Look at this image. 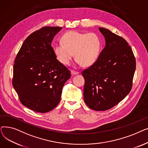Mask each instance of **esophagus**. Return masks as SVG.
<instances>
[{
  "label": "esophagus",
  "mask_w": 148,
  "mask_h": 148,
  "mask_svg": "<svg viewBox=\"0 0 148 148\" xmlns=\"http://www.w3.org/2000/svg\"><path fill=\"white\" fill-rule=\"evenodd\" d=\"M71 74H72L73 75H77V74H79V72L74 71H73V70H71Z\"/></svg>",
  "instance_id": "esophagus-1"
}]
</instances>
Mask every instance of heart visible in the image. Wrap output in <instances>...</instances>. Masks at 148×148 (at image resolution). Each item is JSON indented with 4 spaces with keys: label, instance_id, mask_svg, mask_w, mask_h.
Listing matches in <instances>:
<instances>
[{
    "label": "heart",
    "instance_id": "heart-1",
    "mask_svg": "<svg viewBox=\"0 0 148 148\" xmlns=\"http://www.w3.org/2000/svg\"><path fill=\"white\" fill-rule=\"evenodd\" d=\"M62 44L54 46L57 59L64 65H68L74 57L84 66H89L97 60L101 48L99 36L95 33H81L68 31L61 38Z\"/></svg>",
    "mask_w": 148,
    "mask_h": 148
}]
</instances>
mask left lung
<instances>
[{"mask_svg": "<svg viewBox=\"0 0 148 148\" xmlns=\"http://www.w3.org/2000/svg\"><path fill=\"white\" fill-rule=\"evenodd\" d=\"M106 45L95 63L82 72L83 97L92 110L106 111L130 93L136 70V59L124 39L107 29L99 27Z\"/></svg>", "mask_w": 148, "mask_h": 148, "instance_id": "1", "label": "left lung"}]
</instances>
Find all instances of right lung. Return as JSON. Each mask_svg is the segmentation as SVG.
Returning a JSON list of instances; mask_svg holds the SVG:
<instances>
[{
	"instance_id": "right-lung-1",
	"label": "right lung",
	"mask_w": 148,
	"mask_h": 148,
	"mask_svg": "<svg viewBox=\"0 0 148 148\" xmlns=\"http://www.w3.org/2000/svg\"><path fill=\"white\" fill-rule=\"evenodd\" d=\"M62 27H43L23 43L13 66L12 85L21 103L29 109L47 113L60 101L70 71L57 59L51 45Z\"/></svg>"
}]
</instances>
